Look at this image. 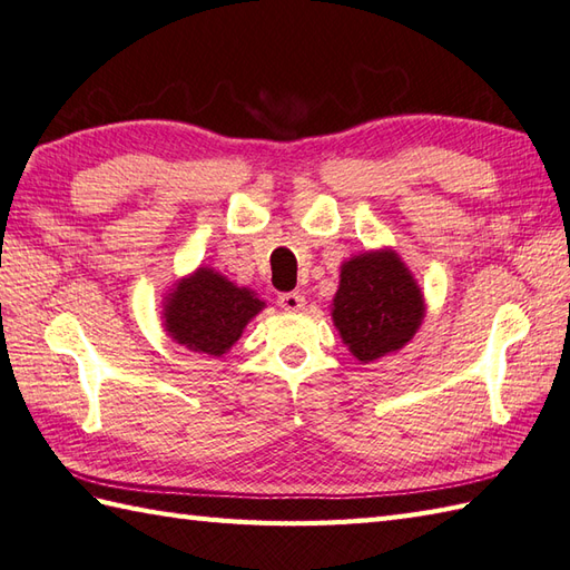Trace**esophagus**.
<instances>
[{"label":"esophagus","instance_id":"esophagus-1","mask_svg":"<svg viewBox=\"0 0 570 570\" xmlns=\"http://www.w3.org/2000/svg\"><path fill=\"white\" fill-rule=\"evenodd\" d=\"M277 305H281L285 312H297V309L305 307V295L283 293L281 297H277Z\"/></svg>","mask_w":570,"mask_h":570}]
</instances>
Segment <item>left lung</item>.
Here are the masks:
<instances>
[{
	"label": "left lung",
	"mask_w": 570,
	"mask_h": 570,
	"mask_svg": "<svg viewBox=\"0 0 570 570\" xmlns=\"http://www.w3.org/2000/svg\"><path fill=\"white\" fill-rule=\"evenodd\" d=\"M332 317L353 356L368 363L407 344L422 324L424 302L395 253H363L341 268Z\"/></svg>",
	"instance_id": "left-lung-1"
}]
</instances>
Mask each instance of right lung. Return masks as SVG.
<instances>
[{"instance_id": "right-lung-1", "label": "right lung", "mask_w": 570, "mask_h": 570, "mask_svg": "<svg viewBox=\"0 0 570 570\" xmlns=\"http://www.w3.org/2000/svg\"><path fill=\"white\" fill-rule=\"evenodd\" d=\"M261 309L263 302L250 289L236 287L209 268H199L168 297L166 328L189 351L222 356Z\"/></svg>"}]
</instances>
